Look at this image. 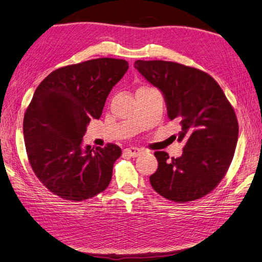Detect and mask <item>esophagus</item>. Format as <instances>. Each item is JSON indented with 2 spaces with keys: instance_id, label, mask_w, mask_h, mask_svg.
I'll use <instances>...</instances> for the list:
<instances>
[{
  "instance_id": "1",
  "label": "esophagus",
  "mask_w": 262,
  "mask_h": 262,
  "mask_svg": "<svg viewBox=\"0 0 262 262\" xmlns=\"http://www.w3.org/2000/svg\"><path fill=\"white\" fill-rule=\"evenodd\" d=\"M125 152L130 157H137L141 155V150L139 149V147H134V146H130V147H127V149H125Z\"/></svg>"
}]
</instances>
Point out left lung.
Masks as SVG:
<instances>
[{"mask_svg": "<svg viewBox=\"0 0 262 262\" xmlns=\"http://www.w3.org/2000/svg\"><path fill=\"white\" fill-rule=\"evenodd\" d=\"M135 69L165 98L169 120H180L182 156L155 152L158 168L150 177L168 201L191 202L205 196L225 177L238 140V122L225 93L211 75L174 61L136 60Z\"/></svg>", "mask_w": 262, "mask_h": 262, "instance_id": "obj_1", "label": "left lung"}]
</instances>
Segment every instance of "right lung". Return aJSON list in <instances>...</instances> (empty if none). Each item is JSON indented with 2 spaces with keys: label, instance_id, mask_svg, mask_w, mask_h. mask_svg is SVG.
Here are the masks:
<instances>
[{
  "label": "right lung",
  "instance_id": "obj_1",
  "mask_svg": "<svg viewBox=\"0 0 262 262\" xmlns=\"http://www.w3.org/2000/svg\"><path fill=\"white\" fill-rule=\"evenodd\" d=\"M128 68L123 59L87 60L54 71L36 88L24 117V139L33 172L54 194L81 202L110 184L121 149L112 143L92 149L83 136Z\"/></svg>",
  "mask_w": 262,
  "mask_h": 262
}]
</instances>
